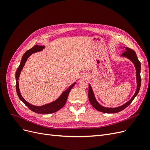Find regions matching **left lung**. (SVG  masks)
Segmentation results:
<instances>
[{
	"label": "left lung",
	"instance_id": "1",
	"mask_svg": "<svg viewBox=\"0 0 150 150\" xmlns=\"http://www.w3.org/2000/svg\"><path fill=\"white\" fill-rule=\"evenodd\" d=\"M122 49L124 50V52L121 54L122 57L128 58L131 62L133 63V64L135 67L136 69V78H137V88L136 92L134 94L133 97L131 98L129 100L125 103L122 105L116 107V108H107L101 106L99 104L96 98H95L94 92L93 91V89L91 86L90 84H89V91H88V98L90 103L91 104V105L96 109V110L101 111L104 113H116L122 110H123L126 107H128L131 103L133 101V99L135 98V97L137 96V94L139 92L140 86H141V76H140V71H141V63L139 61L137 57L136 52L133 51V50L131 49L128 47H122Z\"/></svg>",
	"mask_w": 150,
	"mask_h": 150
}]
</instances>
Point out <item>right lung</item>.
I'll return each instance as SVG.
<instances>
[{"label": "right lung", "mask_w": 150, "mask_h": 150, "mask_svg": "<svg viewBox=\"0 0 150 150\" xmlns=\"http://www.w3.org/2000/svg\"><path fill=\"white\" fill-rule=\"evenodd\" d=\"M44 48H45L44 46H39V45H35V46L33 48H31L30 49L28 50V51H27L24 53L23 56H22V57L21 64L16 72V91H17V95H18V96H19V99L25 104V106H27L30 109V110H32L36 113H39V114H51V113L55 112L57 111L58 110H59L60 109H61L63 106H64V104L66 103L68 95H69L70 91L71 90L72 87H73V86L75 85L76 82L74 83L71 86H70L68 88L66 91H64L61 94V96L59 97L56 99V100H55L53 102L50 103L44 104V105H43V106H38L33 105V104L29 103L28 101H26L25 100L23 97L22 96V95L20 93L19 87V81H18L22 69H23V67L25 65V63L26 61L28 60L29 57L34 53L42 51V49Z\"/></svg>", "instance_id": "1"}]
</instances>
